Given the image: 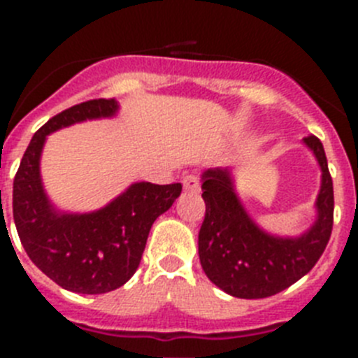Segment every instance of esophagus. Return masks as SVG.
I'll use <instances>...</instances> for the list:
<instances>
[{"instance_id": "34e87169", "label": "esophagus", "mask_w": 358, "mask_h": 358, "mask_svg": "<svg viewBox=\"0 0 358 358\" xmlns=\"http://www.w3.org/2000/svg\"><path fill=\"white\" fill-rule=\"evenodd\" d=\"M182 186H185V189H188V192H197V189L201 188V179H199V176H195V173H188V176L182 179Z\"/></svg>"}]
</instances>
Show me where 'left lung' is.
I'll return each mask as SVG.
<instances>
[{
	"mask_svg": "<svg viewBox=\"0 0 358 358\" xmlns=\"http://www.w3.org/2000/svg\"><path fill=\"white\" fill-rule=\"evenodd\" d=\"M321 166L314 226L301 236H274L252 222L235 194L227 169L202 173L206 215L199 231V258L218 289L242 299H262L285 290L312 271L334 227V182L321 141L303 138Z\"/></svg>",
	"mask_w": 358,
	"mask_h": 358,
	"instance_id": "obj_1",
	"label": "left lung"
}]
</instances>
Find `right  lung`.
<instances>
[{
  "label": "right lung",
  "mask_w": 358,
  "mask_h": 358,
  "mask_svg": "<svg viewBox=\"0 0 358 358\" xmlns=\"http://www.w3.org/2000/svg\"><path fill=\"white\" fill-rule=\"evenodd\" d=\"M116 113L115 98H98L53 116L34 134L14 177L12 210L24 251L50 280L77 294H106L127 283L140 265L152 224L182 189L181 182H134L91 213H61L52 206L39 172L46 136Z\"/></svg>",
  "instance_id": "obj_1"
}]
</instances>
